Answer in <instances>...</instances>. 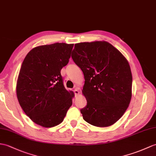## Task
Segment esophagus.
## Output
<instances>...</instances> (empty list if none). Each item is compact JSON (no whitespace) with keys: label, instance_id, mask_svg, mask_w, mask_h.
I'll list each match as a JSON object with an SVG mask.
<instances>
[{"label":"esophagus","instance_id":"obj_1","mask_svg":"<svg viewBox=\"0 0 156 156\" xmlns=\"http://www.w3.org/2000/svg\"><path fill=\"white\" fill-rule=\"evenodd\" d=\"M74 94L76 95V96H78L79 94H80V92H79V90L77 89V88H75V89L74 90Z\"/></svg>","mask_w":156,"mask_h":156}]
</instances>
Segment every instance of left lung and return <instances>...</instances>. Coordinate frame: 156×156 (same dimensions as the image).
Returning a JSON list of instances; mask_svg holds the SVG:
<instances>
[{
	"instance_id": "obj_1",
	"label": "left lung",
	"mask_w": 156,
	"mask_h": 156,
	"mask_svg": "<svg viewBox=\"0 0 156 156\" xmlns=\"http://www.w3.org/2000/svg\"><path fill=\"white\" fill-rule=\"evenodd\" d=\"M72 58L84 76L82 93L87 105L80 110L83 119L97 127L113 125L131 100L132 76L128 60L106 41L76 44Z\"/></svg>"
}]
</instances>
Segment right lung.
I'll return each mask as SVG.
<instances>
[{"label": "right lung", "instance_id": "obj_1", "mask_svg": "<svg viewBox=\"0 0 156 156\" xmlns=\"http://www.w3.org/2000/svg\"><path fill=\"white\" fill-rule=\"evenodd\" d=\"M74 44L35 47L20 68L16 96L22 109L36 124L52 128L64 120L74 94L64 88L60 71L69 62Z\"/></svg>", "mask_w": 156, "mask_h": 156}]
</instances>
